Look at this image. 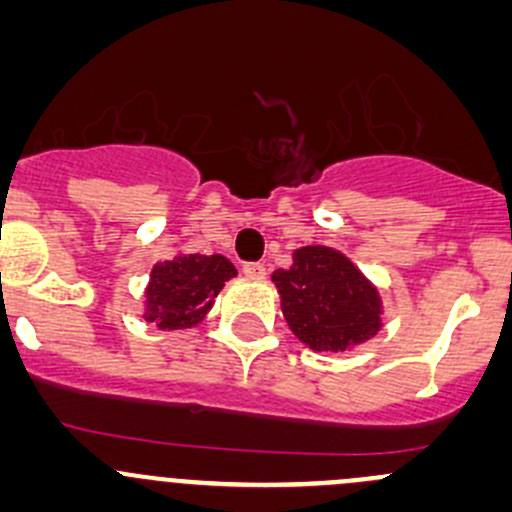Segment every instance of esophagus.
<instances>
[{
  "label": "esophagus",
  "mask_w": 512,
  "mask_h": 512,
  "mask_svg": "<svg viewBox=\"0 0 512 512\" xmlns=\"http://www.w3.org/2000/svg\"><path fill=\"white\" fill-rule=\"evenodd\" d=\"M242 272H245V277H252V279H262L265 277V265L262 262H245L242 265Z\"/></svg>",
  "instance_id": "34e87169"
}]
</instances>
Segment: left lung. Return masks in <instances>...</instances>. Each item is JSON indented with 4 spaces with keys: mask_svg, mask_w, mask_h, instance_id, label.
<instances>
[{
    "mask_svg": "<svg viewBox=\"0 0 512 512\" xmlns=\"http://www.w3.org/2000/svg\"><path fill=\"white\" fill-rule=\"evenodd\" d=\"M292 267L272 282L282 314L301 343L314 351H348L383 326V301L368 277L343 252L326 245L294 250Z\"/></svg>",
    "mask_w": 512,
    "mask_h": 512,
    "instance_id": "8db88e82",
    "label": "left lung"
}]
</instances>
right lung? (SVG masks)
Returning <instances> with one entry per match:
<instances>
[{
    "label": "right lung",
    "instance_id": "right-lung-1",
    "mask_svg": "<svg viewBox=\"0 0 512 512\" xmlns=\"http://www.w3.org/2000/svg\"><path fill=\"white\" fill-rule=\"evenodd\" d=\"M235 274L223 255H176L157 262L144 292V321L161 331L196 326Z\"/></svg>",
    "mask_w": 512,
    "mask_h": 512
}]
</instances>
